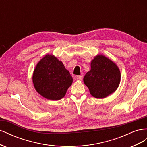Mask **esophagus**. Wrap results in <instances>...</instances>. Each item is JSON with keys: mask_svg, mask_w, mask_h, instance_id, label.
<instances>
[{"mask_svg": "<svg viewBox=\"0 0 147 147\" xmlns=\"http://www.w3.org/2000/svg\"><path fill=\"white\" fill-rule=\"evenodd\" d=\"M76 79L77 80L81 81V80H82V79H83V76H82V75H78V76H77V77H76Z\"/></svg>", "mask_w": 147, "mask_h": 147, "instance_id": "obj_1", "label": "esophagus"}]
</instances>
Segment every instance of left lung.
<instances>
[{
    "label": "left lung",
    "instance_id": "obj_1",
    "mask_svg": "<svg viewBox=\"0 0 147 147\" xmlns=\"http://www.w3.org/2000/svg\"><path fill=\"white\" fill-rule=\"evenodd\" d=\"M121 74L118 66L104 55H98L91 63V70L83 78L90 94L97 99H103L118 88Z\"/></svg>",
    "mask_w": 147,
    "mask_h": 147
}]
</instances>
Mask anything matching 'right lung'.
I'll return each instance as SVG.
<instances>
[{"instance_id":"obj_1","label":"right lung","mask_w":147,"mask_h":147,"mask_svg":"<svg viewBox=\"0 0 147 147\" xmlns=\"http://www.w3.org/2000/svg\"><path fill=\"white\" fill-rule=\"evenodd\" d=\"M32 82L35 90L48 100L63 98L73 78L61 61L54 55H47L34 71Z\"/></svg>"}]
</instances>
